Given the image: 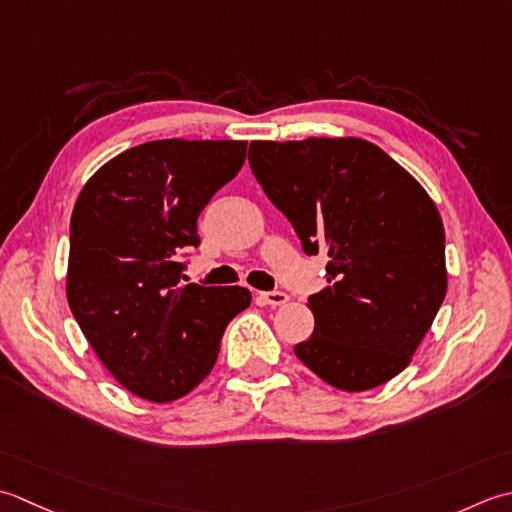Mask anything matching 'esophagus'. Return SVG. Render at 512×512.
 Returning a JSON list of instances; mask_svg holds the SVG:
<instances>
[{
	"label": "esophagus",
	"mask_w": 512,
	"mask_h": 512,
	"mask_svg": "<svg viewBox=\"0 0 512 512\" xmlns=\"http://www.w3.org/2000/svg\"><path fill=\"white\" fill-rule=\"evenodd\" d=\"M258 298L263 300L265 305H274V307L285 305V302L289 300V296L285 294V291H278V289H274V291H263V294H260Z\"/></svg>",
	"instance_id": "obj_1"
}]
</instances>
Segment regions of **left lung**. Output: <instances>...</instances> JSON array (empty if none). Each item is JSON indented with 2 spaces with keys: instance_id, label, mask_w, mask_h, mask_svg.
<instances>
[{
  "instance_id": "1",
  "label": "left lung",
  "mask_w": 512,
  "mask_h": 512,
  "mask_svg": "<svg viewBox=\"0 0 512 512\" xmlns=\"http://www.w3.org/2000/svg\"><path fill=\"white\" fill-rule=\"evenodd\" d=\"M247 159L305 254L329 256L327 287L307 298L316 327L294 347L298 360L342 391L389 382L446 296L431 196L378 145L353 137L252 141Z\"/></svg>"
}]
</instances>
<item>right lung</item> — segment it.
<instances>
[{
    "label": "right lung",
    "mask_w": 512,
    "mask_h": 512,
    "mask_svg": "<svg viewBox=\"0 0 512 512\" xmlns=\"http://www.w3.org/2000/svg\"><path fill=\"white\" fill-rule=\"evenodd\" d=\"M245 141L165 139L114 156L70 218L68 305L99 360L150 402L190 393L252 302L245 287L187 283L198 214L245 163Z\"/></svg>",
    "instance_id": "obj_1"
}]
</instances>
